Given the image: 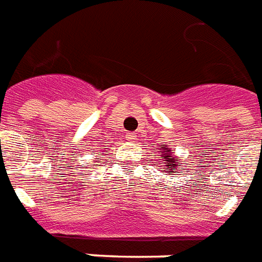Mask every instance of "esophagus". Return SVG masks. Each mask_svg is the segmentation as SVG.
Segmentation results:
<instances>
[{"label":"esophagus","instance_id":"esophagus-1","mask_svg":"<svg viewBox=\"0 0 262 262\" xmlns=\"http://www.w3.org/2000/svg\"><path fill=\"white\" fill-rule=\"evenodd\" d=\"M135 137H137V135H135V134H134V133H128V134H127V137H125V138H127V141L133 142V141H135Z\"/></svg>","mask_w":262,"mask_h":262}]
</instances>
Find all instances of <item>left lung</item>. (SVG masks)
Instances as JSON below:
<instances>
[{
  "label": "left lung",
  "mask_w": 262,
  "mask_h": 262,
  "mask_svg": "<svg viewBox=\"0 0 262 262\" xmlns=\"http://www.w3.org/2000/svg\"><path fill=\"white\" fill-rule=\"evenodd\" d=\"M161 160L164 161V169L167 171V173H176L177 170V166H180L177 162H176L174 157L171 156V148H167L166 146H161Z\"/></svg>",
  "instance_id": "8db88e82"
}]
</instances>
